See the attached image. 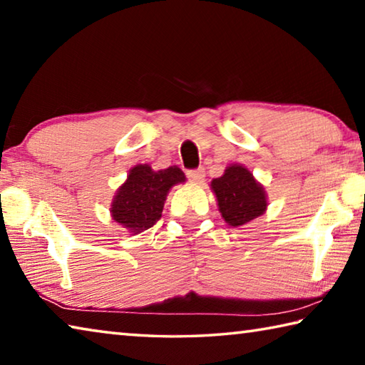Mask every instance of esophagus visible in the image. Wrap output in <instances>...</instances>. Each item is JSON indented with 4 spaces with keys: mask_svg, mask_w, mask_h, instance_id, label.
Listing matches in <instances>:
<instances>
[{
    "mask_svg": "<svg viewBox=\"0 0 365 365\" xmlns=\"http://www.w3.org/2000/svg\"><path fill=\"white\" fill-rule=\"evenodd\" d=\"M187 177L190 178L191 182L201 183L202 180H205V169L200 168V169H195V170H188L187 172Z\"/></svg>",
    "mask_w": 365,
    "mask_h": 365,
    "instance_id": "34e87169",
    "label": "esophagus"
}]
</instances>
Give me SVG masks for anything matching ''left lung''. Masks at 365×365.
<instances>
[{
	"label": "left lung",
	"mask_w": 365,
	"mask_h": 365,
	"mask_svg": "<svg viewBox=\"0 0 365 365\" xmlns=\"http://www.w3.org/2000/svg\"><path fill=\"white\" fill-rule=\"evenodd\" d=\"M211 188L222 217L232 227L248 224L267 209L264 187L242 164L228 165L224 175L211 182Z\"/></svg>",
	"instance_id": "obj_1"
}]
</instances>
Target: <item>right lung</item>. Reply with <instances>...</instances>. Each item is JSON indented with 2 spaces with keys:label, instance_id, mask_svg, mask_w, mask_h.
I'll return each mask as SVG.
<instances>
[{
  "label": "right lung",
  "instance_id": "add662e5",
  "mask_svg": "<svg viewBox=\"0 0 365 365\" xmlns=\"http://www.w3.org/2000/svg\"><path fill=\"white\" fill-rule=\"evenodd\" d=\"M185 180L177 165L158 172L148 164L135 165L110 202V215L130 233L148 230L163 215L169 190Z\"/></svg>",
  "mask_w": 365,
  "mask_h": 365
}]
</instances>
